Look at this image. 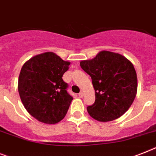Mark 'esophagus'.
<instances>
[{"instance_id":"esophagus-1","label":"esophagus","mask_w":156,"mask_h":156,"mask_svg":"<svg viewBox=\"0 0 156 156\" xmlns=\"http://www.w3.org/2000/svg\"><path fill=\"white\" fill-rule=\"evenodd\" d=\"M78 96H79V98H82V97L84 96V93L82 91V92H80L79 94H78Z\"/></svg>"}]
</instances>
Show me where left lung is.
<instances>
[{
	"label": "left lung",
	"mask_w": 156,
	"mask_h": 156,
	"mask_svg": "<svg viewBox=\"0 0 156 156\" xmlns=\"http://www.w3.org/2000/svg\"><path fill=\"white\" fill-rule=\"evenodd\" d=\"M91 77L95 102L87 107L91 117L101 122L116 120L132 105L137 92V76L133 63L118 53L101 51L80 62Z\"/></svg>",
	"instance_id": "obj_1"
}]
</instances>
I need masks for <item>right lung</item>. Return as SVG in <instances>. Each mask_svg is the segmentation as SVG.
Segmentation results:
<instances>
[{
    "label": "right lung",
    "instance_id": "right-lung-1",
    "mask_svg": "<svg viewBox=\"0 0 156 156\" xmlns=\"http://www.w3.org/2000/svg\"><path fill=\"white\" fill-rule=\"evenodd\" d=\"M70 62L53 52H45L27 60L21 68L18 91L23 106L40 122L56 124L65 117L73 98L62 75Z\"/></svg>",
    "mask_w": 156,
    "mask_h": 156
}]
</instances>
